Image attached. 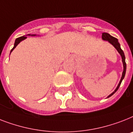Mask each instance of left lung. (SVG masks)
<instances>
[{
  "mask_svg": "<svg viewBox=\"0 0 133 133\" xmlns=\"http://www.w3.org/2000/svg\"><path fill=\"white\" fill-rule=\"evenodd\" d=\"M102 39H103V40L108 41L109 42H110V43H111V44L112 45H113V46H114V47H115L116 49H117V50L118 51V52H119V53L120 54V55L122 56V62H123V65H124V71H123L122 76V78H121V80H120V81H119V85H117V88H116V89H115V91H113L111 94H110L109 96H108V98H109V97L111 96L112 95L114 94H115V93L117 91V89H119V86H120L121 83H122V80L124 79V76H125V74H126V61H125L124 53V52H123V50H122V48H121L120 44H119V43L118 42L117 39L115 38V37H114L111 36V35H109V33H102Z\"/></svg>",
  "mask_w": 133,
  "mask_h": 133,
  "instance_id": "1",
  "label": "left lung"
}]
</instances>
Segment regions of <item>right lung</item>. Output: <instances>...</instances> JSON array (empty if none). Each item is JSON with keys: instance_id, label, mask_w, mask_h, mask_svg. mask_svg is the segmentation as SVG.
I'll list each match as a JSON object with an SVG mask.
<instances>
[{"instance_id": "1", "label": "right lung", "mask_w": 133, "mask_h": 133, "mask_svg": "<svg viewBox=\"0 0 133 133\" xmlns=\"http://www.w3.org/2000/svg\"><path fill=\"white\" fill-rule=\"evenodd\" d=\"M26 37H25V36H22V37H18V38L16 39V41H15V44H14V48H13L12 49H11V52H12L13 50H14V48H16V46H17V45H18V44H19V43H20V42H21V41L24 40V39H26Z\"/></svg>"}]
</instances>
